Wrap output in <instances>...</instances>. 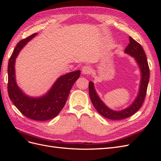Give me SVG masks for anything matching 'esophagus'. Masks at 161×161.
Wrapping results in <instances>:
<instances>
[{
    "instance_id": "34e87169",
    "label": "esophagus",
    "mask_w": 161,
    "mask_h": 161,
    "mask_svg": "<svg viewBox=\"0 0 161 161\" xmlns=\"http://www.w3.org/2000/svg\"><path fill=\"white\" fill-rule=\"evenodd\" d=\"M91 68L90 66H88V65H85L82 68L81 71H82V74H85V75H87L91 72Z\"/></svg>"
}]
</instances>
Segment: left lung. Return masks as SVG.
Listing matches in <instances>:
<instances>
[{
	"label": "left lung",
	"mask_w": 161,
	"mask_h": 161,
	"mask_svg": "<svg viewBox=\"0 0 161 161\" xmlns=\"http://www.w3.org/2000/svg\"><path fill=\"white\" fill-rule=\"evenodd\" d=\"M125 52L135 58L141 72V80L138 96L129 107L119 111L109 109L99 97L95 90L93 83L92 81L89 82V93L94 108L100 115L112 120H120L127 118L135 114L141 108L144 102L147 94L148 83L149 81V67H148L145 53L141 45L130 36L129 44L125 50Z\"/></svg>",
	"instance_id": "8db88e82"
}]
</instances>
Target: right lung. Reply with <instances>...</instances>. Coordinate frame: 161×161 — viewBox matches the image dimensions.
Instances as JSON below:
<instances>
[{
	"label": "right lung",
	"mask_w": 161,
	"mask_h": 161,
	"mask_svg": "<svg viewBox=\"0 0 161 161\" xmlns=\"http://www.w3.org/2000/svg\"><path fill=\"white\" fill-rule=\"evenodd\" d=\"M36 34L34 33L20 40L12 53L8 65V93L10 99L22 115L33 120L47 121L56 117L62 111L81 71L77 70L59 77L49 92L40 97H31L24 93L16 82L15 60L22 47Z\"/></svg>",
	"instance_id": "1"
}]
</instances>
